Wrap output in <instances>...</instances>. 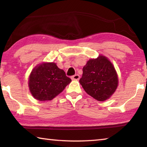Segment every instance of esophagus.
<instances>
[{
  "mask_svg": "<svg viewBox=\"0 0 147 147\" xmlns=\"http://www.w3.org/2000/svg\"><path fill=\"white\" fill-rule=\"evenodd\" d=\"M72 79L74 80H78L80 79V76L78 74H75V75L72 76Z\"/></svg>",
  "mask_w": 147,
  "mask_h": 147,
  "instance_id": "1",
  "label": "esophagus"
}]
</instances>
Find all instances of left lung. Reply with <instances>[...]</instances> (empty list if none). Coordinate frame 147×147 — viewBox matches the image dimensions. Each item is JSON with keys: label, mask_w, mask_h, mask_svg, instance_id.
<instances>
[{"label": "left lung", "mask_w": 147, "mask_h": 147, "mask_svg": "<svg viewBox=\"0 0 147 147\" xmlns=\"http://www.w3.org/2000/svg\"><path fill=\"white\" fill-rule=\"evenodd\" d=\"M80 84L90 96L103 101L115 92L118 86V74L111 61L100 55L97 58L87 61L83 68Z\"/></svg>", "instance_id": "1"}]
</instances>
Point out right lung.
I'll list each match as a JSON object with an SVG mask.
<instances>
[{
  "label": "right lung",
  "mask_w": 147,
  "mask_h": 147,
  "mask_svg": "<svg viewBox=\"0 0 147 147\" xmlns=\"http://www.w3.org/2000/svg\"><path fill=\"white\" fill-rule=\"evenodd\" d=\"M71 82L62 69L55 62H42L31 71L28 80V87L31 95L36 100H52Z\"/></svg>",
  "instance_id": "obj_1"
}]
</instances>
